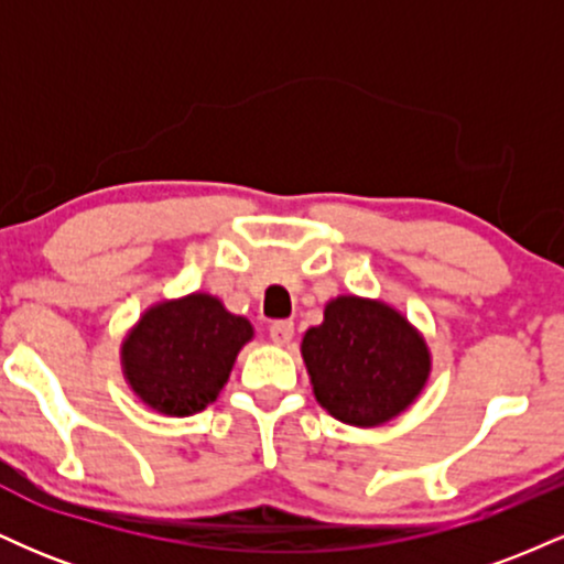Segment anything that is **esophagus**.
<instances>
[{
  "mask_svg": "<svg viewBox=\"0 0 564 564\" xmlns=\"http://www.w3.org/2000/svg\"><path fill=\"white\" fill-rule=\"evenodd\" d=\"M270 339L275 341V345L286 347L291 339H294V323L291 321H275L273 326H270Z\"/></svg>",
  "mask_w": 564,
  "mask_h": 564,
  "instance_id": "obj_1",
  "label": "esophagus"
}]
</instances>
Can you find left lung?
<instances>
[{
  "mask_svg": "<svg viewBox=\"0 0 564 564\" xmlns=\"http://www.w3.org/2000/svg\"><path fill=\"white\" fill-rule=\"evenodd\" d=\"M300 349L323 411L360 430L408 411L432 373L424 334L392 304L368 296L328 300Z\"/></svg>",
  "mask_w": 564,
  "mask_h": 564,
  "instance_id": "8db88e82",
  "label": "left lung"
}]
</instances>
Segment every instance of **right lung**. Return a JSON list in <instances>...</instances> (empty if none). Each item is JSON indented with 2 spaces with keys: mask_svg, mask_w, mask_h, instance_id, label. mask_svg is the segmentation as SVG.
I'll use <instances>...</instances> for the list:
<instances>
[{
  "mask_svg": "<svg viewBox=\"0 0 564 564\" xmlns=\"http://www.w3.org/2000/svg\"><path fill=\"white\" fill-rule=\"evenodd\" d=\"M254 326L206 291L161 300L121 339V373L142 405L161 416H193L228 384Z\"/></svg>",
  "mask_w": 564,
  "mask_h": 564,
  "instance_id": "obj_1",
  "label": "right lung"
}]
</instances>
